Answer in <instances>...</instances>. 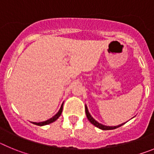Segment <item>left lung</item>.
<instances>
[{
  "mask_svg": "<svg viewBox=\"0 0 154 154\" xmlns=\"http://www.w3.org/2000/svg\"><path fill=\"white\" fill-rule=\"evenodd\" d=\"M85 114H86V116H87V119H89V121L92 124H93L94 126H96L97 128H99L100 130H114V129H116V128L119 127V126H123V124H125V123H122V124L120 125H118V126H106V125H103L102 124V123H99L98 121H96V119H94L93 117H92V116H91V114L89 113V109H88V107H87V106L85 105Z\"/></svg>",
  "mask_w": 154,
  "mask_h": 154,
  "instance_id": "8db88e82",
  "label": "left lung"
}]
</instances>
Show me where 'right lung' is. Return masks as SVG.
<instances>
[{"mask_svg": "<svg viewBox=\"0 0 154 154\" xmlns=\"http://www.w3.org/2000/svg\"><path fill=\"white\" fill-rule=\"evenodd\" d=\"M62 108H63V103H62V106H61V108H60V109L58 110V112H57V113L55 114L54 116H52L51 118H50L49 119H48V120H46V121H44V122H40V123H36V122H31V123L35 125H37V126H45V125L50 124V123H53V122H55V120H57V119H58V117L60 116L61 114H62Z\"/></svg>", "mask_w": 154, "mask_h": 154, "instance_id": "add662e5", "label": "right lung"}]
</instances>
